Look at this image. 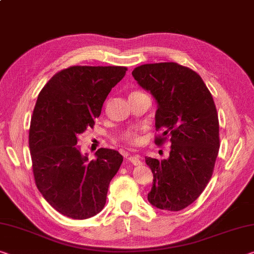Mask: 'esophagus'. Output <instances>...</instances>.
<instances>
[{
	"instance_id": "34e87169",
	"label": "esophagus",
	"mask_w": 254,
	"mask_h": 254,
	"mask_svg": "<svg viewBox=\"0 0 254 254\" xmlns=\"http://www.w3.org/2000/svg\"><path fill=\"white\" fill-rule=\"evenodd\" d=\"M127 159L130 160V162L134 165V166H140V165H142L141 159H140V156L135 155V156H132V155H128L127 156Z\"/></svg>"
}]
</instances>
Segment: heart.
Here are the masks:
<instances>
[{
	"instance_id": "1",
	"label": "heart",
	"mask_w": 254,
	"mask_h": 254,
	"mask_svg": "<svg viewBox=\"0 0 254 254\" xmlns=\"http://www.w3.org/2000/svg\"><path fill=\"white\" fill-rule=\"evenodd\" d=\"M122 140H124V141H127L128 143L136 144V143H139L140 138H139V134L136 133L135 131H127L123 133Z\"/></svg>"
}]
</instances>
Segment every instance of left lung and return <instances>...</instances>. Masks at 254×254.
<instances>
[{
  "instance_id": "left-lung-1",
  "label": "left lung",
  "mask_w": 254,
  "mask_h": 254,
  "mask_svg": "<svg viewBox=\"0 0 254 254\" xmlns=\"http://www.w3.org/2000/svg\"><path fill=\"white\" fill-rule=\"evenodd\" d=\"M157 103L156 144L170 138V157H146L154 174L148 201L163 210L179 211L199 198L211 179L219 150L218 114L201 76L174 62L143 64L132 71Z\"/></svg>"
}]
</instances>
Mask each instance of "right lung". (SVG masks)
<instances>
[{
  "mask_svg": "<svg viewBox=\"0 0 254 254\" xmlns=\"http://www.w3.org/2000/svg\"><path fill=\"white\" fill-rule=\"evenodd\" d=\"M124 66H71L39 92L29 131L35 182L60 214L87 219L103 210L112 179L123 157L100 148L89 160L78 136L92 127L103 104L123 76Z\"/></svg>",
  "mask_w": 254,
  "mask_h": 254,
  "instance_id": "obj_1",
  "label": "right lung"
}]
</instances>
